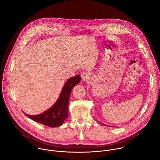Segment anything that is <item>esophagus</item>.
Returning <instances> with one entry per match:
<instances>
[{"mask_svg": "<svg viewBox=\"0 0 160 160\" xmlns=\"http://www.w3.org/2000/svg\"><path fill=\"white\" fill-rule=\"evenodd\" d=\"M81 77L82 81H87L89 78V74L87 72H82L81 74Z\"/></svg>", "mask_w": 160, "mask_h": 160, "instance_id": "34e87169", "label": "esophagus"}]
</instances>
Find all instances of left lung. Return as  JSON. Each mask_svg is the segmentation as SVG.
Returning a JSON list of instances; mask_svg holds the SVG:
<instances>
[{
  "label": "left lung",
  "instance_id": "1",
  "mask_svg": "<svg viewBox=\"0 0 160 160\" xmlns=\"http://www.w3.org/2000/svg\"><path fill=\"white\" fill-rule=\"evenodd\" d=\"M101 124H102V125H105V126H106V125H104V124H103V123H101Z\"/></svg>",
  "mask_w": 160,
  "mask_h": 160
}]
</instances>
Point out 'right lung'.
Wrapping results in <instances>:
<instances>
[{"mask_svg": "<svg viewBox=\"0 0 160 160\" xmlns=\"http://www.w3.org/2000/svg\"><path fill=\"white\" fill-rule=\"evenodd\" d=\"M80 80V76L78 75L68 79L62 89L58 101L43 113L37 115H29L25 112L24 114L33 121L50 127L61 125L68 115V102L72 90Z\"/></svg>", "mask_w": 160, "mask_h": 160, "instance_id": "obj_1", "label": "right lung"}]
</instances>
